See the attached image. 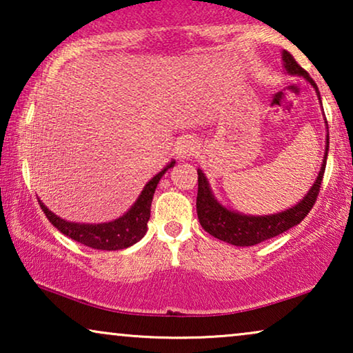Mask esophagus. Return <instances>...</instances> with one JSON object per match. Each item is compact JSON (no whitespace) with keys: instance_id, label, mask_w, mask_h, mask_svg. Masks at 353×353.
Listing matches in <instances>:
<instances>
[{"instance_id":"esophagus-1","label":"esophagus","mask_w":353,"mask_h":353,"mask_svg":"<svg viewBox=\"0 0 353 353\" xmlns=\"http://www.w3.org/2000/svg\"><path fill=\"white\" fill-rule=\"evenodd\" d=\"M196 151H197V146H196L194 139H191V138L181 139V141L178 143L176 148H175V154L180 159H183V161H186V159L194 156Z\"/></svg>"}]
</instances>
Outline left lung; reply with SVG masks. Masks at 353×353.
Wrapping results in <instances>:
<instances>
[{"label": "left lung", "instance_id": "1", "mask_svg": "<svg viewBox=\"0 0 353 353\" xmlns=\"http://www.w3.org/2000/svg\"><path fill=\"white\" fill-rule=\"evenodd\" d=\"M283 62L284 69H286L289 75L303 77L307 81H310V85L316 91L318 99L321 101L316 83L308 75V72L303 70L297 64L292 54H289L288 51H283ZM327 151H330V133L326 134V149L320 173H318L315 183L308 190L305 197L301 202H297L296 205H292L291 209L270 215H245L226 209L212 194L209 181H207L201 168H197V183L199 185H197L196 209L201 226L216 239L225 241V243L233 245H239V248H245V245H255L267 239H272L274 236L281 234L289 228H292V226L299 225L308 215V212L312 210L318 197V192H320L323 175H325L326 168Z\"/></svg>", "mask_w": 353, "mask_h": 353}]
</instances>
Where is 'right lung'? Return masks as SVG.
<instances>
[{"label":"right lung","mask_w":353,"mask_h":353,"mask_svg":"<svg viewBox=\"0 0 353 353\" xmlns=\"http://www.w3.org/2000/svg\"><path fill=\"white\" fill-rule=\"evenodd\" d=\"M175 165V161L167 163L163 170L157 173L156 176L151 178L143 188L141 194L137 199V202L130 207L128 212H125L122 216L117 220L109 221V223H74V221H67L61 216L48 209V207L40 202L41 210L45 212L46 219L61 231L62 234L69 236L70 239L77 241V243L88 245L91 249L98 250H120L127 249L146 234L148 231V221L151 216V202L154 191H156L157 183L161 181L168 168Z\"/></svg>","instance_id":"obj_1"}]
</instances>
